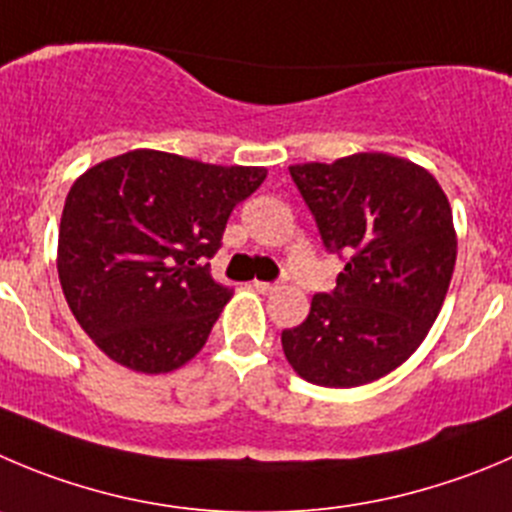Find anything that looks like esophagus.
Listing matches in <instances>:
<instances>
[{
  "instance_id": "esophagus-1",
  "label": "esophagus",
  "mask_w": 512,
  "mask_h": 512,
  "mask_svg": "<svg viewBox=\"0 0 512 512\" xmlns=\"http://www.w3.org/2000/svg\"><path fill=\"white\" fill-rule=\"evenodd\" d=\"M251 286L259 291V294H271V291L276 289V284H271V281H253Z\"/></svg>"
}]
</instances>
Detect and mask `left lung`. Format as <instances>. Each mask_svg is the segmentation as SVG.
<instances>
[{
  "label": "left lung",
  "instance_id": "1",
  "mask_svg": "<svg viewBox=\"0 0 512 512\" xmlns=\"http://www.w3.org/2000/svg\"><path fill=\"white\" fill-rule=\"evenodd\" d=\"M329 253L344 271L314 294L299 326L281 332L286 359L306 382L359 387L410 359L445 301L457 238L440 183L387 153L291 165Z\"/></svg>",
  "mask_w": 512,
  "mask_h": 512
}]
</instances>
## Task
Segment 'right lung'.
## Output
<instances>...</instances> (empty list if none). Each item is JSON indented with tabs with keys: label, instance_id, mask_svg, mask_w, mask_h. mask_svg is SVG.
<instances>
[{
	"label": "right lung",
	"instance_id": "add662e5",
	"mask_svg": "<svg viewBox=\"0 0 512 512\" xmlns=\"http://www.w3.org/2000/svg\"><path fill=\"white\" fill-rule=\"evenodd\" d=\"M264 178V168L130 150L75 180L57 274L77 324L107 357L165 374L201 352L233 294L208 259L233 208Z\"/></svg>",
	"mask_w": 512,
	"mask_h": 512
}]
</instances>
